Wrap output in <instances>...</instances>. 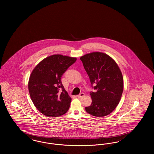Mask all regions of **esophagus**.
<instances>
[{
	"label": "esophagus",
	"instance_id": "esophagus-1",
	"mask_svg": "<svg viewBox=\"0 0 154 154\" xmlns=\"http://www.w3.org/2000/svg\"><path fill=\"white\" fill-rule=\"evenodd\" d=\"M84 96H85V94H84V93H83V92H82V93L80 94L79 95H77V97H79V98H81V97H84Z\"/></svg>",
	"mask_w": 154,
	"mask_h": 154
}]
</instances>
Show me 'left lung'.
<instances>
[{
	"instance_id": "obj_1",
	"label": "left lung",
	"mask_w": 154,
	"mask_h": 154,
	"mask_svg": "<svg viewBox=\"0 0 154 154\" xmlns=\"http://www.w3.org/2000/svg\"><path fill=\"white\" fill-rule=\"evenodd\" d=\"M88 74L91 87V106L85 107L88 114L101 117L109 115L116 108L124 89L122 73L116 62L108 55L96 52L80 58Z\"/></svg>"
}]
</instances>
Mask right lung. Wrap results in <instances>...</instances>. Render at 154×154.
<instances>
[{"label": "right lung", "instance_id": "right-lung-1", "mask_svg": "<svg viewBox=\"0 0 154 154\" xmlns=\"http://www.w3.org/2000/svg\"><path fill=\"white\" fill-rule=\"evenodd\" d=\"M76 60L53 55L41 61L32 71L28 83L30 96L37 109L44 116L59 117L69 110L72 99L65 91L61 78Z\"/></svg>", "mask_w": 154, "mask_h": 154}]
</instances>
